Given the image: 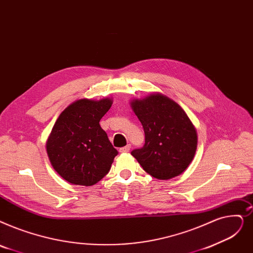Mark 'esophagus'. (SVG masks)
Here are the masks:
<instances>
[{"mask_svg": "<svg viewBox=\"0 0 253 253\" xmlns=\"http://www.w3.org/2000/svg\"><path fill=\"white\" fill-rule=\"evenodd\" d=\"M130 148H131V146H130V145H127V146L123 147V148H120L119 151H120L121 153H127V152H129Z\"/></svg>", "mask_w": 253, "mask_h": 253, "instance_id": "34e87169", "label": "esophagus"}]
</instances>
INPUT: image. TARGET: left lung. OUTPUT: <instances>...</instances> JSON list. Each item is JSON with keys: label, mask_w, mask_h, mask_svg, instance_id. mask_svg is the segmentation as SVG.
<instances>
[{"label": "left lung", "mask_w": 253, "mask_h": 253, "mask_svg": "<svg viewBox=\"0 0 253 253\" xmlns=\"http://www.w3.org/2000/svg\"><path fill=\"white\" fill-rule=\"evenodd\" d=\"M131 105L145 132L144 147L131 155L154 178L177 177L188 168L197 146L196 131L188 116L161 94L134 100Z\"/></svg>", "instance_id": "1"}]
</instances>
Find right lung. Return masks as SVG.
I'll return each mask as SVG.
<instances>
[{"instance_id":"add662e5","label":"right lung","mask_w":253,"mask_h":253,"mask_svg":"<svg viewBox=\"0 0 253 253\" xmlns=\"http://www.w3.org/2000/svg\"><path fill=\"white\" fill-rule=\"evenodd\" d=\"M113 102L81 99L60 115L47 139L52 168L67 182L91 186L111 169L118 151L99 122Z\"/></svg>"}]
</instances>
